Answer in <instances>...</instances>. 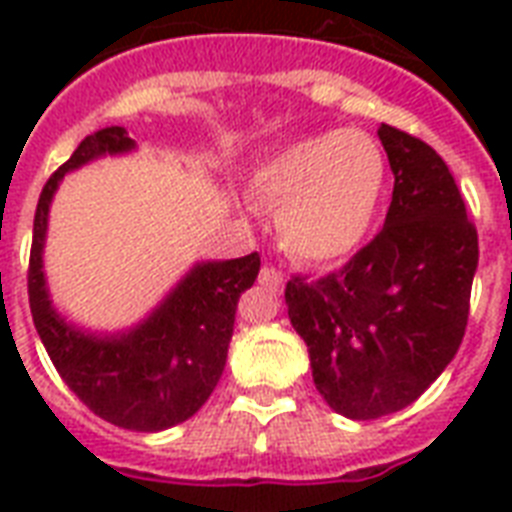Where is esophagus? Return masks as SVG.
<instances>
[{
	"mask_svg": "<svg viewBox=\"0 0 512 512\" xmlns=\"http://www.w3.org/2000/svg\"><path fill=\"white\" fill-rule=\"evenodd\" d=\"M257 281H260L265 289H271V292H279V289L284 287V276H281V271H276L273 265H263V271H260Z\"/></svg>",
	"mask_w": 512,
	"mask_h": 512,
	"instance_id": "1",
	"label": "esophagus"
}]
</instances>
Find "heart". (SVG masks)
Here are the masks:
<instances>
[{
    "label": "heart",
    "mask_w": 512,
    "mask_h": 512,
    "mask_svg": "<svg viewBox=\"0 0 512 512\" xmlns=\"http://www.w3.org/2000/svg\"><path fill=\"white\" fill-rule=\"evenodd\" d=\"M388 159L361 130H329L295 140L260 164L252 191L276 207V231L289 255L332 265L361 249L380 217Z\"/></svg>",
    "instance_id": "b5f03b06"
}]
</instances>
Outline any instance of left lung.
Here are the masks:
<instances>
[{
    "label": "left lung",
    "instance_id": "left-lung-1",
    "mask_svg": "<svg viewBox=\"0 0 512 512\" xmlns=\"http://www.w3.org/2000/svg\"><path fill=\"white\" fill-rule=\"evenodd\" d=\"M393 172L382 231L319 281L287 284L289 321L313 382L350 420H377L425 393L460 348L478 233L441 156L390 124L377 130Z\"/></svg>",
    "mask_w": 512,
    "mask_h": 512
}]
</instances>
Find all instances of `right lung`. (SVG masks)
Segmentation results:
<instances>
[{
    "mask_svg": "<svg viewBox=\"0 0 512 512\" xmlns=\"http://www.w3.org/2000/svg\"><path fill=\"white\" fill-rule=\"evenodd\" d=\"M135 151L124 127L87 135L44 183L28 260V303L47 356L82 404L119 428L156 433L199 412L225 369L236 305L255 284L260 255L196 263L146 319L124 332H90L55 311L44 279V239L52 196L68 172L100 156Z\"/></svg>",
    "mask_w": 512,
    "mask_h": 512,
    "instance_id": "right-lung-1",
    "label": "right lung"
}]
</instances>
